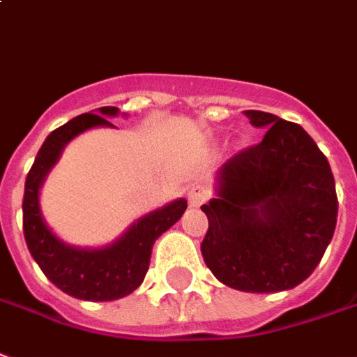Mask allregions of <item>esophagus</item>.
<instances>
[{
    "instance_id": "esophagus-1",
    "label": "esophagus",
    "mask_w": 357,
    "mask_h": 357,
    "mask_svg": "<svg viewBox=\"0 0 357 357\" xmlns=\"http://www.w3.org/2000/svg\"><path fill=\"white\" fill-rule=\"evenodd\" d=\"M211 195H213V193H211L208 187L197 185L189 191V195L187 197H189V204H191V206H199V204L206 203V201L211 199Z\"/></svg>"
}]
</instances>
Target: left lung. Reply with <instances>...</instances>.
Masks as SVG:
<instances>
[{"instance_id":"obj_1","label":"left lung","mask_w":357,"mask_h":357,"mask_svg":"<svg viewBox=\"0 0 357 357\" xmlns=\"http://www.w3.org/2000/svg\"><path fill=\"white\" fill-rule=\"evenodd\" d=\"M263 141L222 166L218 199L203 204L201 253L213 274L241 291L296 288L331 243L338 199L326 156L298 123L248 109Z\"/></svg>"}]
</instances>
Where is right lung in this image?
<instances>
[{"mask_svg":"<svg viewBox=\"0 0 357 357\" xmlns=\"http://www.w3.org/2000/svg\"><path fill=\"white\" fill-rule=\"evenodd\" d=\"M98 114L77 116L57 127L44 141L24 181L22 231L31 255L48 280L77 300L112 301L137 290L149 271L154 241L185 213L187 201L179 199L137 220L129 230L104 249H75L61 243L42 220L38 189L42 179L73 137L96 126H112L104 116H118V108L104 106Z\"/></svg>","mask_w":357,"mask_h":357,"instance_id":"add662e5","label":"right lung"}]
</instances>
